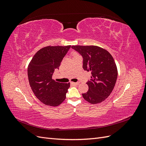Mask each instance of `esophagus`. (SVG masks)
Returning a JSON list of instances; mask_svg holds the SVG:
<instances>
[{"label": "esophagus", "mask_w": 146, "mask_h": 146, "mask_svg": "<svg viewBox=\"0 0 146 146\" xmlns=\"http://www.w3.org/2000/svg\"><path fill=\"white\" fill-rule=\"evenodd\" d=\"M79 83H80V82H72V84H73V85H77Z\"/></svg>", "instance_id": "obj_1"}]
</instances>
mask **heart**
I'll return each instance as SVG.
<instances>
[{"label":"heart","instance_id":"b5f03b06","mask_svg":"<svg viewBox=\"0 0 146 146\" xmlns=\"http://www.w3.org/2000/svg\"><path fill=\"white\" fill-rule=\"evenodd\" d=\"M72 56H77V55H79L78 53H77L76 52H74V51H73V52H72Z\"/></svg>","mask_w":146,"mask_h":146}]
</instances>
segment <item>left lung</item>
Returning a JSON list of instances; mask_svg holds the SVG:
<instances>
[{"label": "left lung", "instance_id": "obj_1", "mask_svg": "<svg viewBox=\"0 0 146 146\" xmlns=\"http://www.w3.org/2000/svg\"><path fill=\"white\" fill-rule=\"evenodd\" d=\"M83 58V68L91 73L86 83L87 92L82 94L88 102L96 104L104 101L111 93L117 77V69L112 55L105 48L97 46H72Z\"/></svg>", "mask_w": 146, "mask_h": 146}]
</instances>
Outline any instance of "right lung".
Returning <instances> with one entry per match:
<instances>
[{
	"mask_svg": "<svg viewBox=\"0 0 146 146\" xmlns=\"http://www.w3.org/2000/svg\"><path fill=\"white\" fill-rule=\"evenodd\" d=\"M70 46H48L39 50L28 66L30 86L35 96L46 105L56 107L66 99L70 83H59L52 79L55 69L60 63Z\"/></svg>",
	"mask_w": 146,
	"mask_h": 146,
	"instance_id": "1",
	"label": "right lung"
}]
</instances>
